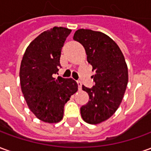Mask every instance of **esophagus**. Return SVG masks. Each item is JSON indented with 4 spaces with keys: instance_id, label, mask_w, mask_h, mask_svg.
I'll return each mask as SVG.
<instances>
[{
    "instance_id": "1",
    "label": "esophagus",
    "mask_w": 151,
    "mask_h": 151,
    "mask_svg": "<svg viewBox=\"0 0 151 151\" xmlns=\"http://www.w3.org/2000/svg\"><path fill=\"white\" fill-rule=\"evenodd\" d=\"M78 90H79V91H81V90H82V82H78Z\"/></svg>"
}]
</instances>
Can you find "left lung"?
I'll return each mask as SVG.
<instances>
[{
  "label": "left lung",
  "instance_id": "8db88e82",
  "mask_svg": "<svg viewBox=\"0 0 151 151\" xmlns=\"http://www.w3.org/2000/svg\"><path fill=\"white\" fill-rule=\"evenodd\" d=\"M73 40L84 47L87 61L95 70V85L91 89L82 86L89 102L81 108L83 120L97 124L109 119L123 99L129 81L128 67L119 46L104 33L79 29Z\"/></svg>",
  "mask_w": 151,
  "mask_h": 151
}]
</instances>
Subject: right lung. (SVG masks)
<instances>
[{"instance_id": "obj_1", "label": "right lung", "mask_w": 151, "mask_h": 151, "mask_svg": "<svg viewBox=\"0 0 151 151\" xmlns=\"http://www.w3.org/2000/svg\"><path fill=\"white\" fill-rule=\"evenodd\" d=\"M70 32L61 27L43 31L29 44L22 60V92L30 110L46 123L62 120L64 106L78 91L73 79L52 77L59 71L61 48Z\"/></svg>"}]
</instances>
